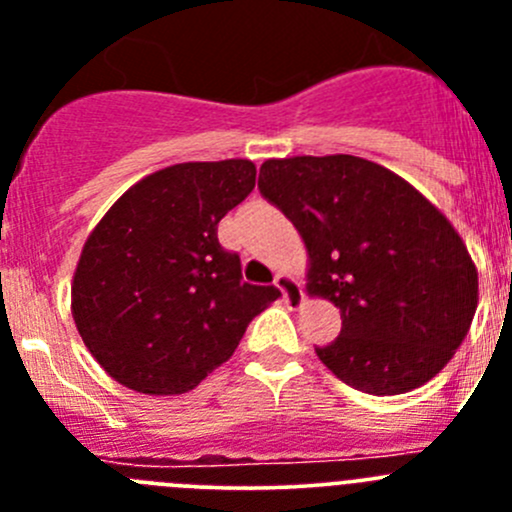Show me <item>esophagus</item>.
Returning <instances> with one entry per match:
<instances>
[{"label":"esophagus","mask_w":512,"mask_h":512,"mask_svg":"<svg viewBox=\"0 0 512 512\" xmlns=\"http://www.w3.org/2000/svg\"><path fill=\"white\" fill-rule=\"evenodd\" d=\"M274 284L279 287V292H282L284 302H287L289 307H302L305 295H302V289L295 277H289V274H277V277H274Z\"/></svg>","instance_id":"1"}]
</instances>
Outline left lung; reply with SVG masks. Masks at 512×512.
I'll use <instances>...</instances> for the list:
<instances>
[{
    "mask_svg": "<svg viewBox=\"0 0 512 512\" xmlns=\"http://www.w3.org/2000/svg\"><path fill=\"white\" fill-rule=\"evenodd\" d=\"M259 189L305 241L307 292L341 310V336L315 348L369 395H402L449 364L472 325L477 266L438 207L359 156L269 158Z\"/></svg>",
    "mask_w": 512,
    "mask_h": 512,
    "instance_id": "left-lung-1",
    "label": "left lung"
}]
</instances>
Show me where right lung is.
Instances as JSON below:
<instances>
[{
    "instance_id": "obj_1",
    "label": "right lung",
    "mask_w": 512,
    "mask_h": 512,
    "mask_svg": "<svg viewBox=\"0 0 512 512\" xmlns=\"http://www.w3.org/2000/svg\"><path fill=\"white\" fill-rule=\"evenodd\" d=\"M256 187L248 158L189 161L140 179L81 248L71 312L115 382L184 395L233 356L248 323L279 297L243 282L217 223Z\"/></svg>"
}]
</instances>
